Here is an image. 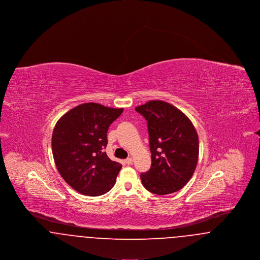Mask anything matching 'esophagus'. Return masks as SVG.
<instances>
[{"mask_svg":"<svg viewBox=\"0 0 260 260\" xmlns=\"http://www.w3.org/2000/svg\"><path fill=\"white\" fill-rule=\"evenodd\" d=\"M124 162H125L126 165H132V164H133V159H132V158H127V159L124 160Z\"/></svg>","mask_w":260,"mask_h":260,"instance_id":"obj_1","label":"esophagus"}]
</instances>
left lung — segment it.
<instances>
[{
  "label": "left lung",
  "mask_w": 260,
  "mask_h": 260,
  "mask_svg": "<svg viewBox=\"0 0 260 260\" xmlns=\"http://www.w3.org/2000/svg\"><path fill=\"white\" fill-rule=\"evenodd\" d=\"M136 112L147 121L152 164L140 174L143 186L157 195L180 190L197 167L199 137L184 113L161 100L137 106Z\"/></svg>",
  "instance_id": "obj_1"
}]
</instances>
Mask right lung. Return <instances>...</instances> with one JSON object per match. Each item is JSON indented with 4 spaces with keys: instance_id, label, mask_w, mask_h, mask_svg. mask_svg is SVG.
<instances>
[{
    "instance_id": "right-lung-1",
    "label": "right lung",
    "mask_w": 260,
    "mask_h": 260,
    "mask_svg": "<svg viewBox=\"0 0 260 260\" xmlns=\"http://www.w3.org/2000/svg\"><path fill=\"white\" fill-rule=\"evenodd\" d=\"M99 103H84L64 114L53 128L51 149L62 178L77 192L100 196L111 190L122 169L106 148L110 124L123 113Z\"/></svg>"
}]
</instances>
